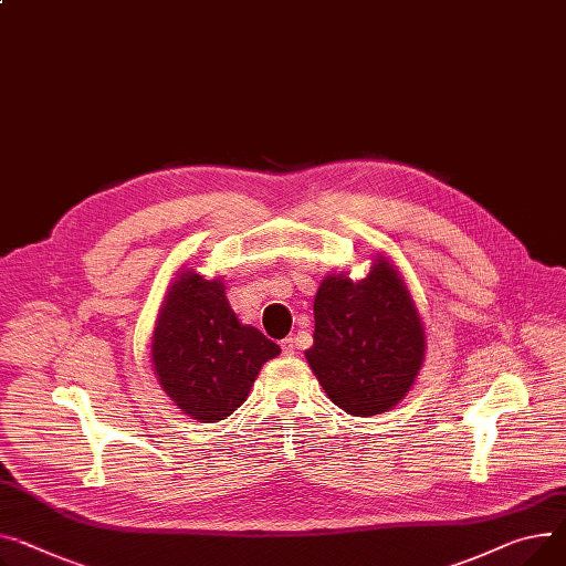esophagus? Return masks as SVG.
<instances>
[{
    "label": "esophagus",
    "instance_id": "1",
    "mask_svg": "<svg viewBox=\"0 0 566 566\" xmlns=\"http://www.w3.org/2000/svg\"><path fill=\"white\" fill-rule=\"evenodd\" d=\"M282 353H284L286 357L295 355V338H293V336H286V338H284V342H282Z\"/></svg>",
    "mask_w": 566,
    "mask_h": 566
}]
</instances>
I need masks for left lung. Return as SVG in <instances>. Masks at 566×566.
<instances>
[{
  "mask_svg": "<svg viewBox=\"0 0 566 566\" xmlns=\"http://www.w3.org/2000/svg\"><path fill=\"white\" fill-rule=\"evenodd\" d=\"M314 318V346L305 357L334 405L373 417L409 391L423 364L426 332L389 261L380 256L359 282L327 277Z\"/></svg>",
  "mask_w": 566,
  "mask_h": 566,
  "instance_id": "obj_1",
  "label": "left lung"
}]
</instances>
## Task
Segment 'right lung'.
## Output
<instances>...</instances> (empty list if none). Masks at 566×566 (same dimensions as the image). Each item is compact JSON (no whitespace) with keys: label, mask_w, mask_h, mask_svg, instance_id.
I'll return each mask as SVG.
<instances>
[{"label":"right lung","mask_w":566,"mask_h":566,"mask_svg":"<svg viewBox=\"0 0 566 566\" xmlns=\"http://www.w3.org/2000/svg\"><path fill=\"white\" fill-rule=\"evenodd\" d=\"M280 346L241 325L220 280L181 273L170 286L153 336L159 385L200 423H216L241 407L263 361Z\"/></svg>","instance_id":"add662e5"}]
</instances>
